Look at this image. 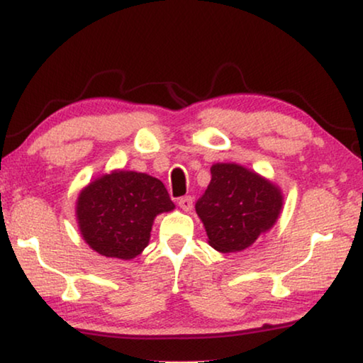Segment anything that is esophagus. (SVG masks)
Listing matches in <instances>:
<instances>
[{
  "label": "esophagus",
  "mask_w": 363,
  "mask_h": 363,
  "mask_svg": "<svg viewBox=\"0 0 363 363\" xmlns=\"http://www.w3.org/2000/svg\"><path fill=\"white\" fill-rule=\"evenodd\" d=\"M178 206H180L183 211H191V208H193V198L191 196L180 198V199H178Z\"/></svg>",
  "instance_id": "1"
}]
</instances>
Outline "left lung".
<instances>
[{
    "label": "left lung",
    "instance_id": "obj_1",
    "mask_svg": "<svg viewBox=\"0 0 363 363\" xmlns=\"http://www.w3.org/2000/svg\"><path fill=\"white\" fill-rule=\"evenodd\" d=\"M282 208L271 182L237 164L211 167V183L196 201L209 245L220 253L242 252L274 225Z\"/></svg>",
    "mask_w": 363,
    "mask_h": 363
}]
</instances>
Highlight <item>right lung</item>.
<instances>
[{"label":"right lung","instance_id":"right-lung-1","mask_svg":"<svg viewBox=\"0 0 363 363\" xmlns=\"http://www.w3.org/2000/svg\"><path fill=\"white\" fill-rule=\"evenodd\" d=\"M175 208L164 183L138 172H113L82 189L77 220L89 247L131 259L147 247L154 217Z\"/></svg>","mask_w":363,"mask_h":363}]
</instances>
